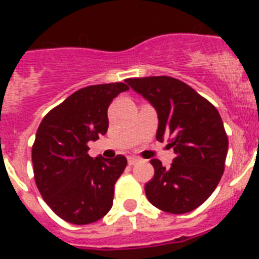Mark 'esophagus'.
<instances>
[{
	"label": "esophagus",
	"mask_w": 259,
	"mask_h": 259,
	"mask_svg": "<svg viewBox=\"0 0 259 259\" xmlns=\"http://www.w3.org/2000/svg\"><path fill=\"white\" fill-rule=\"evenodd\" d=\"M127 162H129V165H134V164L140 162V158L134 157V156H130V157L127 158Z\"/></svg>",
	"instance_id": "obj_1"
}]
</instances>
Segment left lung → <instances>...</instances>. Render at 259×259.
I'll return each instance as SVG.
<instances>
[{
  "mask_svg": "<svg viewBox=\"0 0 259 259\" xmlns=\"http://www.w3.org/2000/svg\"><path fill=\"white\" fill-rule=\"evenodd\" d=\"M157 111L156 138L169 137L176 157L169 168L152 160L153 179L146 183L148 200L161 211L185 213L203 204L225 172L229 138L218 110L207 99L170 76L126 79Z\"/></svg>",
  "mask_w": 259,
  "mask_h": 259,
  "instance_id": "obj_1",
  "label": "left lung"
}]
</instances>
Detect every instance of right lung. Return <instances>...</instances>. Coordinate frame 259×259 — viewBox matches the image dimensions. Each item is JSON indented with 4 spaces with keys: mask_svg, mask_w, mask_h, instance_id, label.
Wrapping results in <instances>:
<instances>
[{
    "mask_svg": "<svg viewBox=\"0 0 259 259\" xmlns=\"http://www.w3.org/2000/svg\"><path fill=\"white\" fill-rule=\"evenodd\" d=\"M125 83H107L75 91L42 118L32 146L34 181L58 217L72 225L99 221L113 205L114 185L126 165L125 156L90 157V141L109 127L107 109Z\"/></svg>",
    "mask_w": 259,
    "mask_h": 259,
    "instance_id": "1",
    "label": "right lung"
}]
</instances>
